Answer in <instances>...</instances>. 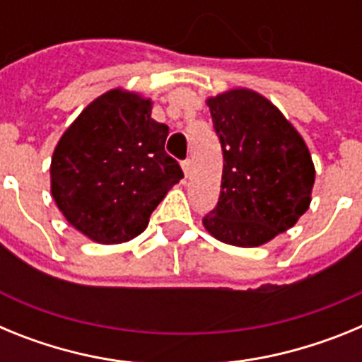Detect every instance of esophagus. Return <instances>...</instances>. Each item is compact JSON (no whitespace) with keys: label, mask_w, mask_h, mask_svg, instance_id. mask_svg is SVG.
<instances>
[{"label":"esophagus","mask_w":362,"mask_h":362,"mask_svg":"<svg viewBox=\"0 0 362 362\" xmlns=\"http://www.w3.org/2000/svg\"><path fill=\"white\" fill-rule=\"evenodd\" d=\"M181 168H183V172H185V175H190V170H192V163H190V159H185L183 163H181Z\"/></svg>","instance_id":"obj_1"}]
</instances>
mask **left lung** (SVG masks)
I'll return each instance as SVG.
<instances>
[{
	"mask_svg": "<svg viewBox=\"0 0 362 362\" xmlns=\"http://www.w3.org/2000/svg\"><path fill=\"white\" fill-rule=\"evenodd\" d=\"M206 105L223 150V177L204 228L226 245H264L308 210L315 181L308 146L257 92L233 88Z\"/></svg>",
	"mask_w": 362,
	"mask_h": 362,
	"instance_id": "left-lung-1",
	"label": "left lung"
}]
</instances>
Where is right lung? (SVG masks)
<instances>
[{
    "instance_id": "obj_1",
    "label": "right lung",
    "mask_w": 362,
    "mask_h": 362,
    "mask_svg": "<svg viewBox=\"0 0 362 362\" xmlns=\"http://www.w3.org/2000/svg\"><path fill=\"white\" fill-rule=\"evenodd\" d=\"M152 101L105 92L70 124L54 150L50 190L70 225L101 245L134 239L183 170L165 152L168 127Z\"/></svg>"
}]
</instances>
